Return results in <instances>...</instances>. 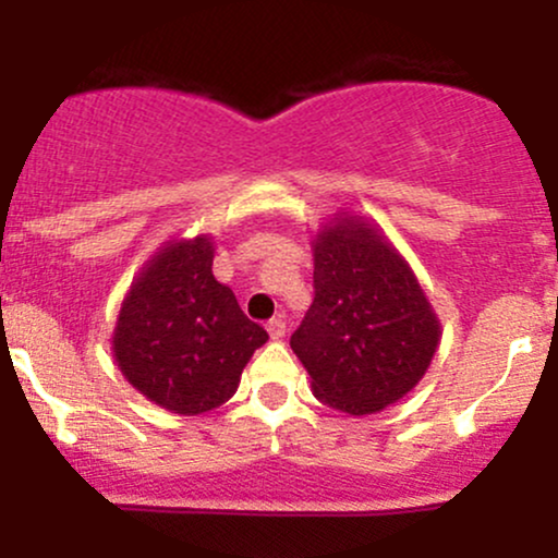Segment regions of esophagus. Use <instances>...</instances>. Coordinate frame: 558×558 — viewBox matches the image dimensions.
Segmentation results:
<instances>
[{
    "mask_svg": "<svg viewBox=\"0 0 558 558\" xmlns=\"http://www.w3.org/2000/svg\"><path fill=\"white\" fill-rule=\"evenodd\" d=\"M267 332H270L272 341H280L286 336V319L283 317H275L267 323Z\"/></svg>",
    "mask_w": 558,
    "mask_h": 558,
    "instance_id": "1",
    "label": "esophagus"
}]
</instances>
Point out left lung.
I'll return each mask as SVG.
<instances>
[{
	"label": "left lung",
	"mask_w": 558,
	"mask_h": 558,
	"mask_svg": "<svg viewBox=\"0 0 558 558\" xmlns=\"http://www.w3.org/2000/svg\"><path fill=\"white\" fill-rule=\"evenodd\" d=\"M315 301L291 336L312 393L351 417L401 401L430 367L440 319L373 217L338 213L312 235Z\"/></svg>",
	"instance_id": "left-lung-1"
}]
</instances>
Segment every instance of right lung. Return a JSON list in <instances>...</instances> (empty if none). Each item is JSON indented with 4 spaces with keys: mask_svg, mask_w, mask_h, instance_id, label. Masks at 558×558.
<instances>
[{
    "mask_svg": "<svg viewBox=\"0 0 558 558\" xmlns=\"http://www.w3.org/2000/svg\"><path fill=\"white\" fill-rule=\"evenodd\" d=\"M213 262L209 233L165 241L133 278L110 338L125 380L183 417L226 403L267 341V330L215 278Z\"/></svg>",
    "mask_w": 558,
    "mask_h": 558,
    "instance_id": "right-lung-1",
    "label": "right lung"
}]
</instances>
